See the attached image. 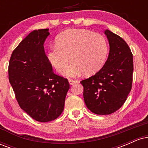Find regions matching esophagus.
<instances>
[{
	"instance_id": "1",
	"label": "esophagus",
	"mask_w": 148,
	"mask_h": 148,
	"mask_svg": "<svg viewBox=\"0 0 148 148\" xmlns=\"http://www.w3.org/2000/svg\"><path fill=\"white\" fill-rule=\"evenodd\" d=\"M78 81H76V80H74V79H69V84L72 86V85L76 84V83H77Z\"/></svg>"
}]
</instances>
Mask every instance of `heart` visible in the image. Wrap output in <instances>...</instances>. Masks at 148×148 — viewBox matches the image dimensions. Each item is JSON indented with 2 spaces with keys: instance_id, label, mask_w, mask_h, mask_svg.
<instances>
[{
  "instance_id": "1",
  "label": "heart",
  "mask_w": 148,
  "mask_h": 148,
  "mask_svg": "<svg viewBox=\"0 0 148 148\" xmlns=\"http://www.w3.org/2000/svg\"><path fill=\"white\" fill-rule=\"evenodd\" d=\"M56 46L49 49L47 56L57 72L63 74L71 60L67 74L76 76L84 72L95 74L106 61L108 47L106 39L99 34L84 29H70L60 34Z\"/></svg>"
}]
</instances>
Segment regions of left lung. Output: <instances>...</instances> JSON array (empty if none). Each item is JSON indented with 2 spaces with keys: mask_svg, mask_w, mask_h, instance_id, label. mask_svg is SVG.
Here are the masks:
<instances>
[{
  "mask_svg": "<svg viewBox=\"0 0 148 148\" xmlns=\"http://www.w3.org/2000/svg\"><path fill=\"white\" fill-rule=\"evenodd\" d=\"M104 34L110 47L106 62L94 76L81 81L86 106L97 115L111 114L123 106L132 89L134 70L126 42L108 30Z\"/></svg>",
  "mask_w": 148,
  "mask_h": 148,
  "instance_id": "left-lung-1",
  "label": "left lung"
}]
</instances>
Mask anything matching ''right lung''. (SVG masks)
<instances>
[{"label":"right lung","instance_id":"obj_1","mask_svg":"<svg viewBox=\"0 0 148 148\" xmlns=\"http://www.w3.org/2000/svg\"><path fill=\"white\" fill-rule=\"evenodd\" d=\"M48 28L34 30L13 51L8 67L9 81L18 105L34 120L47 123L62 113L68 80L53 72L44 44Z\"/></svg>","mask_w":148,"mask_h":148}]
</instances>
